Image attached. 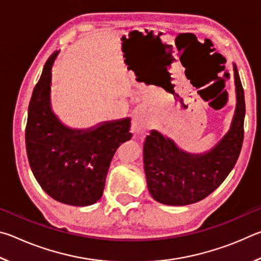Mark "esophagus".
Segmentation results:
<instances>
[{
	"label": "esophagus",
	"mask_w": 261,
	"mask_h": 261,
	"mask_svg": "<svg viewBox=\"0 0 261 261\" xmlns=\"http://www.w3.org/2000/svg\"><path fill=\"white\" fill-rule=\"evenodd\" d=\"M132 126H134V130L137 134H144L149 129L148 123L141 117H137L136 120L132 123Z\"/></svg>",
	"instance_id": "obj_1"
}]
</instances>
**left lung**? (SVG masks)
<instances>
[{
	"instance_id": "1",
	"label": "left lung",
	"mask_w": 261,
	"mask_h": 261,
	"mask_svg": "<svg viewBox=\"0 0 261 261\" xmlns=\"http://www.w3.org/2000/svg\"><path fill=\"white\" fill-rule=\"evenodd\" d=\"M236 110L230 130L208 152L188 153L173 140L152 130L144 143V169L151 196L165 205L184 206L200 201L227 178L240 156L244 139L245 100L233 64Z\"/></svg>"
}]
</instances>
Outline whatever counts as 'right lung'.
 <instances>
[{"label": "right lung", "mask_w": 261, "mask_h": 261, "mask_svg": "<svg viewBox=\"0 0 261 261\" xmlns=\"http://www.w3.org/2000/svg\"><path fill=\"white\" fill-rule=\"evenodd\" d=\"M48 59L33 90L25 131L26 152L35 179L48 196L72 206H88L102 197L110 162L130 140L131 120L103 122L77 130L65 126L50 107L51 67Z\"/></svg>", "instance_id": "add662e5"}]
</instances>
